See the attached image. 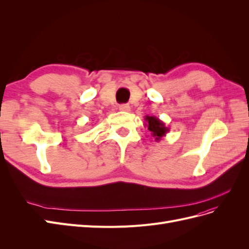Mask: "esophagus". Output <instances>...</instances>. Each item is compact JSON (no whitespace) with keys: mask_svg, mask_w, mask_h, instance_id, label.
<instances>
[{"mask_svg":"<svg viewBox=\"0 0 249 249\" xmlns=\"http://www.w3.org/2000/svg\"><path fill=\"white\" fill-rule=\"evenodd\" d=\"M119 110L124 111V112H129L131 110V108L127 104H123V105H120V106H119Z\"/></svg>","mask_w":249,"mask_h":249,"instance_id":"obj_1","label":"esophagus"}]
</instances>
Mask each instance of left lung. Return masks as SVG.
Instances as JSON below:
<instances>
[{
  "label": "left lung",
  "instance_id": "left-lung-1",
  "mask_svg": "<svg viewBox=\"0 0 249 249\" xmlns=\"http://www.w3.org/2000/svg\"><path fill=\"white\" fill-rule=\"evenodd\" d=\"M145 126H147V130L152 133L153 137L155 138V141L159 142L162 137L166 136V134L169 132V127L165 125V124L156 116H149L146 115L144 117Z\"/></svg>",
  "mask_w": 249,
  "mask_h": 249
}]
</instances>
